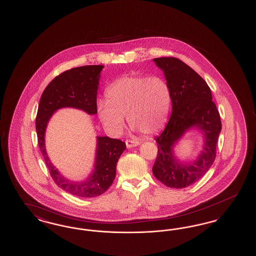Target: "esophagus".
Instances as JSON below:
<instances>
[{
  "mask_svg": "<svg viewBox=\"0 0 256 256\" xmlns=\"http://www.w3.org/2000/svg\"><path fill=\"white\" fill-rule=\"evenodd\" d=\"M126 148H134V146H138L139 145V142L138 141H135V140H126Z\"/></svg>",
  "mask_w": 256,
  "mask_h": 256,
  "instance_id": "34e87169",
  "label": "esophagus"
}]
</instances>
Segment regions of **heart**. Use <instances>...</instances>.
<instances>
[{"label":"heart","mask_w":256,"mask_h":256,"mask_svg":"<svg viewBox=\"0 0 256 256\" xmlns=\"http://www.w3.org/2000/svg\"><path fill=\"white\" fill-rule=\"evenodd\" d=\"M106 100L97 102V114L111 134H121L124 117L145 135L156 134L166 122L170 106V88L160 76H124L106 91Z\"/></svg>","instance_id":"heart-1"}]
</instances>
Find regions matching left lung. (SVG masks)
I'll use <instances>...</instances> for the list:
<instances>
[{
    "label": "left lung",
    "mask_w": 256,
    "mask_h": 256,
    "mask_svg": "<svg viewBox=\"0 0 256 256\" xmlns=\"http://www.w3.org/2000/svg\"><path fill=\"white\" fill-rule=\"evenodd\" d=\"M170 88L172 115L163 132L156 138L158 154L152 172L170 188H185L202 178L216 158L222 130L219 111L212 100L206 80L187 64L176 58H154ZM196 128L204 135L203 150L194 162H183L173 148L188 130Z\"/></svg>",
    "instance_id": "obj_1"
}]
</instances>
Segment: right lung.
Wrapping results in <instances>:
<instances>
[{
    "label": "right lung",
    "mask_w": 256,
    "mask_h": 256,
    "mask_svg": "<svg viewBox=\"0 0 256 256\" xmlns=\"http://www.w3.org/2000/svg\"><path fill=\"white\" fill-rule=\"evenodd\" d=\"M102 65H87L70 69L56 76L45 88L37 111L38 146L54 182L64 191L80 198H94L104 194L113 182L116 165L126 143L108 136H98L94 169L82 182L64 178L50 162L45 148V132L50 117L58 110L73 108L89 115L97 114V93Z\"/></svg>",
    "instance_id": "obj_1"
}]
</instances>
